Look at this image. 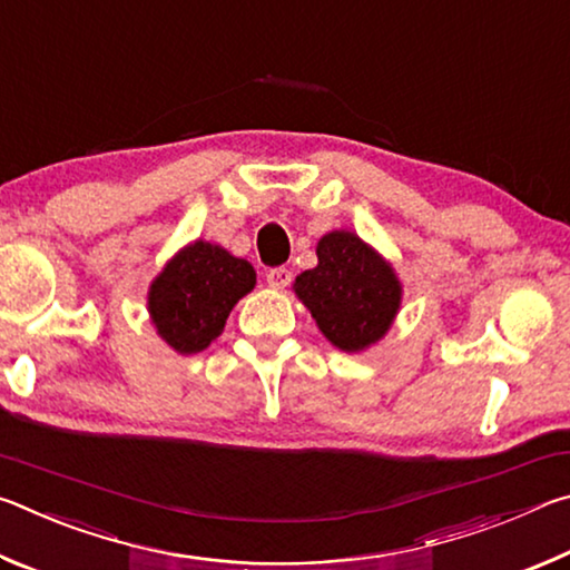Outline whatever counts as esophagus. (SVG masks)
I'll return each instance as SVG.
<instances>
[{"label":"esophagus","instance_id":"34e87169","mask_svg":"<svg viewBox=\"0 0 570 570\" xmlns=\"http://www.w3.org/2000/svg\"><path fill=\"white\" fill-rule=\"evenodd\" d=\"M266 284L272 286V288H286L288 284H292V272H288V268H284V266L268 268Z\"/></svg>","mask_w":570,"mask_h":570}]
</instances>
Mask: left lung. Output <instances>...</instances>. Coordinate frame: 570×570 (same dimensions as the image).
Returning a JSON list of instances; mask_svg holds the SVG:
<instances>
[{"mask_svg": "<svg viewBox=\"0 0 570 570\" xmlns=\"http://www.w3.org/2000/svg\"><path fill=\"white\" fill-rule=\"evenodd\" d=\"M320 264L302 272L294 294L336 350L360 354L382 342L402 308V282L377 248L352 230H330L316 244Z\"/></svg>", "mask_w": 570, "mask_h": 570, "instance_id": "left-lung-1", "label": "left lung"}]
</instances>
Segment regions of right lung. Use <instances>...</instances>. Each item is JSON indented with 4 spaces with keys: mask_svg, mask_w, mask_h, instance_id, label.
Here are the masks:
<instances>
[{
    "mask_svg": "<svg viewBox=\"0 0 570 570\" xmlns=\"http://www.w3.org/2000/svg\"><path fill=\"white\" fill-rule=\"evenodd\" d=\"M254 286L256 272L246 258L196 238L176 250L150 282V322L173 352L198 354L218 340L230 308Z\"/></svg>",
    "mask_w": 570,
    "mask_h": 570,
    "instance_id": "right-lung-1",
    "label": "right lung"
}]
</instances>
